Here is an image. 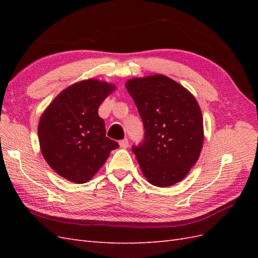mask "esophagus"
<instances>
[{"label": "esophagus", "mask_w": 258, "mask_h": 258, "mask_svg": "<svg viewBox=\"0 0 258 258\" xmlns=\"http://www.w3.org/2000/svg\"><path fill=\"white\" fill-rule=\"evenodd\" d=\"M119 146L122 147V149H127V147H128V140L124 139L122 141H119Z\"/></svg>", "instance_id": "1"}]
</instances>
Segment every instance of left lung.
<instances>
[{"label":"left lung","mask_w":258,"mask_h":258,"mask_svg":"<svg viewBox=\"0 0 258 258\" xmlns=\"http://www.w3.org/2000/svg\"><path fill=\"white\" fill-rule=\"evenodd\" d=\"M144 125V140L132 150L143 175L158 187L180 182L201 154L204 128L191 93L165 75L126 82Z\"/></svg>","instance_id":"1"}]
</instances>
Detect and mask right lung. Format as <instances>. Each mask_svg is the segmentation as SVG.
<instances>
[{"mask_svg":"<svg viewBox=\"0 0 258 258\" xmlns=\"http://www.w3.org/2000/svg\"><path fill=\"white\" fill-rule=\"evenodd\" d=\"M115 85L98 80L72 84L54 98L38 122L43 157L59 176L83 184L105 163L117 142L106 138L98 107Z\"/></svg>","mask_w":258,"mask_h":258,"instance_id":"obj_1","label":"right lung"}]
</instances>
